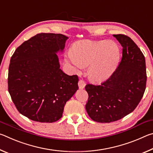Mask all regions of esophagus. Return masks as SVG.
Wrapping results in <instances>:
<instances>
[{"label": "esophagus", "instance_id": "34e87169", "mask_svg": "<svg viewBox=\"0 0 153 153\" xmlns=\"http://www.w3.org/2000/svg\"><path fill=\"white\" fill-rule=\"evenodd\" d=\"M78 86L79 89H84L85 86H86V83L83 79H79L78 82Z\"/></svg>", "mask_w": 153, "mask_h": 153}]
</instances>
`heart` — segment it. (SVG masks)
Instances as JSON below:
<instances>
[{"label": "heart", "mask_w": 153, "mask_h": 153, "mask_svg": "<svg viewBox=\"0 0 153 153\" xmlns=\"http://www.w3.org/2000/svg\"><path fill=\"white\" fill-rule=\"evenodd\" d=\"M120 49L113 41L82 40L67 56L76 71L88 66V74L94 82H102L113 74L120 59Z\"/></svg>", "instance_id": "heart-1"}]
</instances>
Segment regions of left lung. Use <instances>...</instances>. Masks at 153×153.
Listing matches in <instances>:
<instances>
[{"instance_id":"1","label":"left lung","mask_w":153,"mask_h":153,"mask_svg":"<svg viewBox=\"0 0 153 153\" xmlns=\"http://www.w3.org/2000/svg\"><path fill=\"white\" fill-rule=\"evenodd\" d=\"M122 46V57L113 74L100 85L87 84L86 109L93 121L110 123L131 113L146 89L145 58L136 43L126 35L114 34Z\"/></svg>"}]
</instances>
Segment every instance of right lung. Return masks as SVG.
Segmentation results:
<instances>
[{"label": "right lung", "mask_w": 153, "mask_h": 153, "mask_svg": "<svg viewBox=\"0 0 153 153\" xmlns=\"http://www.w3.org/2000/svg\"><path fill=\"white\" fill-rule=\"evenodd\" d=\"M68 38L61 33H38L11 56L9 92L18 111L31 120L58 121L66 102L78 90V77L63 72L56 54L63 51Z\"/></svg>", "instance_id": "right-lung-1"}]
</instances>
